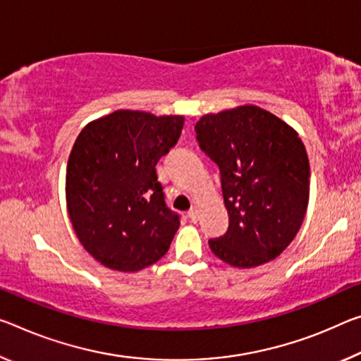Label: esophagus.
Listing matches in <instances>:
<instances>
[{"label":"esophagus","instance_id":"obj_1","mask_svg":"<svg viewBox=\"0 0 361 361\" xmlns=\"http://www.w3.org/2000/svg\"><path fill=\"white\" fill-rule=\"evenodd\" d=\"M188 219L196 223L197 219H199V210L196 207H192L190 212H188Z\"/></svg>","mask_w":361,"mask_h":361}]
</instances>
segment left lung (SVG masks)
<instances>
[{"label": "left lung", "instance_id": "1", "mask_svg": "<svg viewBox=\"0 0 361 361\" xmlns=\"http://www.w3.org/2000/svg\"><path fill=\"white\" fill-rule=\"evenodd\" d=\"M201 149L219 165L228 231L209 239L236 268L270 262L293 243L305 219L310 164L297 131L257 106L207 114L196 123Z\"/></svg>", "mask_w": 361, "mask_h": 361}]
</instances>
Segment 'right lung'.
Segmentation results:
<instances>
[{"mask_svg": "<svg viewBox=\"0 0 361 361\" xmlns=\"http://www.w3.org/2000/svg\"><path fill=\"white\" fill-rule=\"evenodd\" d=\"M185 117L116 111L80 131L67 162V210L87 252L117 271H140L167 254L180 216L156 165L178 141Z\"/></svg>", "mask_w": 361, "mask_h": 361, "instance_id": "add662e5", "label": "right lung"}]
</instances>
